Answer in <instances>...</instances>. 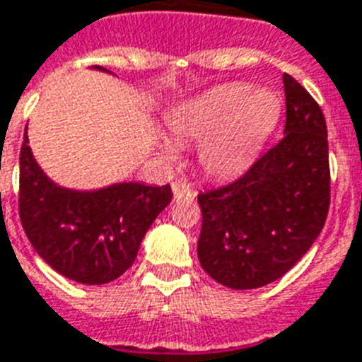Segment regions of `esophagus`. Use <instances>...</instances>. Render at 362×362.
Masks as SVG:
<instances>
[{
  "label": "esophagus",
  "instance_id": "esophagus-1",
  "mask_svg": "<svg viewBox=\"0 0 362 362\" xmlns=\"http://www.w3.org/2000/svg\"><path fill=\"white\" fill-rule=\"evenodd\" d=\"M173 195L175 199H184V197H192L193 192L186 182H173Z\"/></svg>",
  "mask_w": 362,
  "mask_h": 362
}]
</instances>
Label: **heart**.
<instances>
[{
    "label": "heart",
    "mask_w": 362,
    "mask_h": 362,
    "mask_svg": "<svg viewBox=\"0 0 362 362\" xmlns=\"http://www.w3.org/2000/svg\"><path fill=\"white\" fill-rule=\"evenodd\" d=\"M283 114L279 95L247 83H224L182 102L167 114V125L182 140H201V169L212 178H231L247 169L272 136ZM176 157L173 146H163Z\"/></svg>",
    "instance_id": "b5f03b06"
}]
</instances>
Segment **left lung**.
<instances>
[{
    "instance_id": "1",
    "label": "left lung",
    "mask_w": 362,
    "mask_h": 362,
    "mask_svg": "<svg viewBox=\"0 0 362 362\" xmlns=\"http://www.w3.org/2000/svg\"><path fill=\"white\" fill-rule=\"evenodd\" d=\"M285 136L228 186L199 193L201 267L228 288L283 277L321 233L330 205L327 123L292 76H283Z\"/></svg>"
}]
</instances>
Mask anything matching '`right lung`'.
<instances>
[{
    "mask_svg": "<svg viewBox=\"0 0 362 362\" xmlns=\"http://www.w3.org/2000/svg\"><path fill=\"white\" fill-rule=\"evenodd\" d=\"M93 70L107 71L102 66ZM173 199L170 186L117 182L100 189H70L43 173L28 146L21 148L18 211L35 252L66 279L106 285L132 266L157 214Z\"/></svg>",
    "mask_w": 362,
    "mask_h": 362,
    "instance_id": "right-lung-1",
    "label": "right lung"
}]
</instances>
